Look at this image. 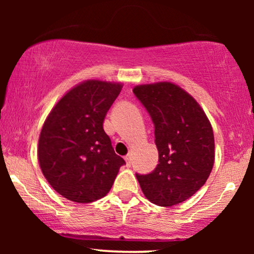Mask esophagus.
Returning <instances> with one entry per match:
<instances>
[{
    "instance_id": "1",
    "label": "esophagus",
    "mask_w": 254,
    "mask_h": 254,
    "mask_svg": "<svg viewBox=\"0 0 254 254\" xmlns=\"http://www.w3.org/2000/svg\"><path fill=\"white\" fill-rule=\"evenodd\" d=\"M125 161H126V164L128 166H130V164H131V156L130 155H127L126 157H125Z\"/></svg>"
}]
</instances>
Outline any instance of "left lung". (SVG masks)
Segmentation results:
<instances>
[{
  "instance_id": "obj_1",
  "label": "left lung",
  "mask_w": 254,
  "mask_h": 254,
  "mask_svg": "<svg viewBox=\"0 0 254 254\" xmlns=\"http://www.w3.org/2000/svg\"><path fill=\"white\" fill-rule=\"evenodd\" d=\"M133 92L155 127L158 164L136 178L150 202L182 203L207 182L215 159L214 133L196 100L171 82L137 85Z\"/></svg>"
}]
</instances>
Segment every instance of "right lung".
<instances>
[{
  "mask_svg": "<svg viewBox=\"0 0 254 254\" xmlns=\"http://www.w3.org/2000/svg\"><path fill=\"white\" fill-rule=\"evenodd\" d=\"M123 85L83 82L59 100L45 121L38 159L50 185L65 199L89 203L110 192L124 158L103 128Z\"/></svg>",
  "mask_w": 254,
  "mask_h": 254,
  "instance_id": "add662e5",
  "label": "right lung"
}]
</instances>
